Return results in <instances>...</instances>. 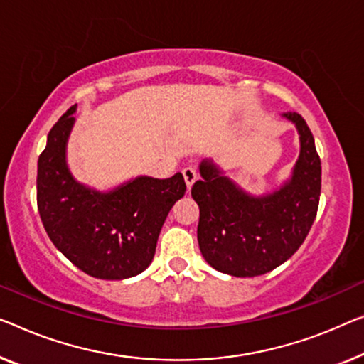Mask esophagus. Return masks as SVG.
Wrapping results in <instances>:
<instances>
[{"instance_id":"obj_1","label":"esophagus","mask_w":364,"mask_h":364,"mask_svg":"<svg viewBox=\"0 0 364 364\" xmlns=\"http://www.w3.org/2000/svg\"><path fill=\"white\" fill-rule=\"evenodd\" d=\"M183 176H184V181H186L188 189H191L194 181L198 180V171L194 170L193 166H186V168H184V170H183Z\"/></svg>"}]
</instances>
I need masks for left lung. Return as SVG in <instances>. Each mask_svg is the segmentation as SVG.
Wrapping results in <instances>:
<instances>
[{
    "label": "left lung",
    "instance_id": "8db88e82",
    "mask_svg": "<svg viewBox=\"0 0 364 364\" xmlns=\"http://www.w3.org/2000/svg\"><path fill=\"white\" fill-rule=\"evenodd\" d=\"M296 124L299 160L278 191L255 198L222 176L210 160L199 166L191 196L199 205L198 242L205 262L220 273L253 278L278 268L302 245L317 215L322 166L314 135L301 114H283Z\"/></svg>",
    "mask_w": 364,
    "mask_h": 364
}]
</instances>
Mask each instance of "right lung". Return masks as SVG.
<instances>
[{"label":"right lung","mask_w":364,"mask_h":364,"mask_svg":"<svg viewBox=\"0 0 364 364\" xmlns=\"http://www.w3.org/2000/svg\"><path fill=\"white\" fill-rule=\"evenodd\" d=\"M77 105L50 129L37 164V209L53 245L100 279H126L149 268L161 225L186 193L181 173L140 176L109 193L80 184L65 160Z\"/></svg>","instance_id":"obj_1"}]
</instances>
